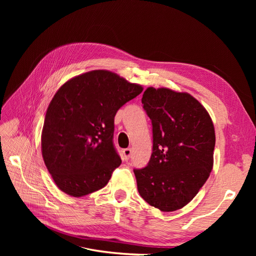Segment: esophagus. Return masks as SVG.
Instances as JSON below:
<instances>
[{
  "mask_svg": "<svg viewBox=\"0 0 256 256\" xmlns=\"http://www.w3.org/2000/svg\"><path fill=\"white\" fill-rule=\"evenodd\" d=\"M132 156V150H131V148H126L122 150V157H124V160H129L130 157Z\"/></svg>",
  "mask_w": 256,
  "mask_h": 256,
  "instance_id": "esophagus-1",
  "label": "esophagus"
}]
</instances>
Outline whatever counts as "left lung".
Masks as SVG:
<instances>
[{
	"label": "left lung",
	"instance_id": "left-lung-1",
	"mask_svg": "<svg viewBox=\"0 0 256 256\" xmlns=\"http://www.w3.org/2000/svg\"><path fill=\"white\" fill-rule=\"evenodd\" d=\"M142 104L152 125V152L145 168L134 170L138 190L150 205L175 212L191 202L210 175L214 124L188 92L148 88Z\"/></svg>",
	"mask_w": 256,
	"mask_h": 256
}]
</instances>
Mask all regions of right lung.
<instances>
[{
	"label": "right lung",
	"instance_id": "add662e5",
	"mask_svg": "<svg viewBox=\"0 0 256 256\" xmlns=\"http://www.w3.org/2000/svg\"><path fill=\"white\" fill-rule=\"evenodd\" d=\"M142 90L109 70L82 74L58 88L46 113L42 152L60 190L79 198L110 180L122 164L113 145L115 114Z\"/></svg>",
	"mask_w": 256,
	"mask_h": 256
}]
</instances>
